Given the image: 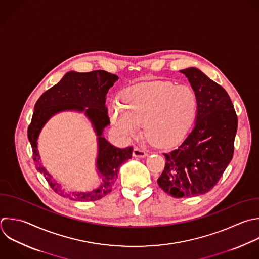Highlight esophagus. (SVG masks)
Wrapping results in <instances>:
<instances>
[{"label": "esophagus", "instance_id": "esophagus-1", "mask_svg": "<svg viewBox=\"0 0 259 259\" xmlns=\"http://www.w3.org/2000/svg\"><path fill=\"white\" fill-rule=\"evenodd\" d=\"M133 156L134 157H139V158H144L145 156H147V152L139 147H135L134 151H133Z\"/></svg>", "mask_w": 259, "mask_h": 259}]
</instances>
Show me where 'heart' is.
<instances>
[{
	"mask_svg": "<svg viewBox=\"0 0 259 259\" xmlns=\"http://www.w3.org/2000/svg\"><path fill=\"white\" fill-rule=\"evenodd\" d=\"M122 102L109 106V116L119 134L136 137L141 123L146 136L159 147L178 143L190 127L196 111L195 92L186 85L174 86L169 82H146L127 88Z\"/></svg>",
	"mask_w": 259,
	"mask_h": 259,
	"instance_id": "heart-1",
	"label": "heart"
}]
</instances>
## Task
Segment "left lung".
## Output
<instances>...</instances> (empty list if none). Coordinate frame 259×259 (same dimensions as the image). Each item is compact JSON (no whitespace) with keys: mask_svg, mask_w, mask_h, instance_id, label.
I'll return each instance as SVG.
<instances>
[{"mask_svg":"<svg viewBox=\"0 0 259 259\" xmlns=\"http://www.w3.org/2000/svg\"><path fill=\"white\" fill-rule=\"evenodd\" d=\"M197 98L195 125L166 163L159 186L181 198L204 194L220 180L234 154L238 118L226 90L195 68L180 71Z\"/></svg>","mask_w":259,"mask_h":259,"instance_id":"1","label":"left lung"}]
</instances>
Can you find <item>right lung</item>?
I'll use <instances>...</instances> for the list:
<instances>
[{
	"label": "right lung",
	"instance_id": "1",
	"mask_svg": "<svg viewBox=\"0 0 259 259\" xmlns=\"http://www.w3.org/2000/svg\"><path fill=\"white\" fill-rule=\"evenodd\" d=\"M118 77L106 71L88 73H68L57 85L46 91L34 106L27 136L32 148L36 169L44 174L52 189L61 196L78 201H93L107 195L116 180L119 167L133 155V147L116 148L102 137V131L110 123L105 106L106 94ZM85 111L99 136L100 153L98 168L103 178L101 187L91 193H66L40 165L37 151V138L44 123L54 114L63 110Z\"/></svg>",
	"mask_w": 259,
	"mask_h": 259
}]
</instances>
